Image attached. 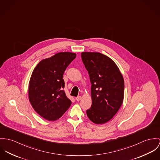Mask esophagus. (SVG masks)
I'll use <instances>...</instances> for the list:
<instances>
[{
  "label": "esophagus",
  "instance_id": "esophagus-1",
  "mask_svg": "<svg viewBox=\"0 0 160 160\" xmlns=\"http://www.w3.org/2000/svg\"><path fill=\"white\" fill-rule=\"evenodd\" d=\"M81 99H82V97H81V96H78V97H77L76 98V100L78 102H79Z\"/></svg>",
  "mask_w": 160,
  "mask_h": 160
}]
</instances>
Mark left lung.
<instances>
[{"label": "left lung", "instance_id": "left-lung-1", "mask_svg": "<svg viewBox=\"0 0 160 160\" xmlns=\"http://www.w3.org/2000/svg\"><path fill=\"white\" fill-rule=\"evenodd\" d=\"M82 62L89 74L92 106L86 111L95 124H104L113 118L123 101L124 80L116 63L100 52H82Z\"/></svg>", "mask_w": 160, "mask_h": 160}]
</instances>
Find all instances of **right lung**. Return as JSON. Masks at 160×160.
Returning <instances> with one entry per match:
<instances>
[{
	"mask_svg": "<svg viewBox=\"0 0 160 160\" xmlns=\"http://www.w3.org/2000/svg\"><path fill=\"white\" fill-rule=\"evenodd\" d=\"M76 57L73 52H58L41 60L32 73L29 102L33 109L46 120H58L72 104L62 89L65 87L63 73Z\"/></svg>",
	"mask_w": 160,
	"mask_h": 160,
	"instance_id": "right-lung-1",
	"label": "right lung"
}]
</instances>
